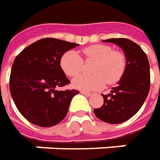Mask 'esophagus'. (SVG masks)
I'll list each match as a JSON object with an SVG mask.
<instances>
[{"mask_svg": "<svg viewBox=\"0 0 160 160\" xmlns=\"http://www.w3.org/2000/svg\"><path fill=\"white\" fill-rule=\"evenodd\" d=\"M80 93H81L82 95L86 96V97H91V96H92L91 93H89V92H86V91H80Z\"/></svg>", "mask_w": 160, "mask_h": 160, "instance_id": "esophagus-1", "label": "esophagus"}]
</instances>
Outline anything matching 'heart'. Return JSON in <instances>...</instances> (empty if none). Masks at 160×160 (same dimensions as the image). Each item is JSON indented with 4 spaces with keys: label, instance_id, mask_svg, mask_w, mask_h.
<instances>
[{
    "label": "heart",
    "instance_id": "heart-1",
    "mask_svg": "<svg viewBox=\"0 0 160 160\" xmlns=\"http://www.w3.org/2000/svg\"><path fill=\"white\" fill-rule=\"evenodd\" d=\"M82 53L86 61H96L92 72L94 75H79L72 81L73 88L81 91H94L102 88L108 84L118 82L123 76L127 66L124 54L113 51L108 45L96 44L85 48ZM64 73L70 77L79 74L83 67V60L76 51L64 53L60 61Z\"/></svg>",
    "mask_w": 160,
    "mask_h": 160
}]
</instances>
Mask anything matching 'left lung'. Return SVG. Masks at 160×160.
Returning <instances> with one entry per match:
<instances>
[{"instance_id": "obj_1", "label": "left lung", "mask_w": 160, "mask_h": 160, "mask_svg": "<svg viewBox=\"0 0 160 160\" xmlns=\"http://www.w3.org/2000/svg\"><path fill=\"white\" fill-rule=\"evenodd\" d=\"M118 45L125 54L127 66L118 85L111 94L102 95L103 104L94 110L99 119L119 124L131 118L142 106L150 90V63L142 48L125 38L102 41Z\"/></svg>"}]
</instances>
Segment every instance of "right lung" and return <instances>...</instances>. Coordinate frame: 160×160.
I'll return each mask as SVG.
<instances>
[{
	"mask_svg": "<svg viewBox=\"0 0 160 160\" xmlns=\"http://www.w3.org/2000/svg\"><path fill=\"white\" fill-rule=\"evenodd\" d=\"M77 43L44 38L25 48L15 58L9 90L19 112L31 123L48 128L58 124L68 112L78 90L56 88L70 83L60 65L65 52Z\"/></svg>",
	"mask_w": 160,
	"mask_h": 160,
	"instance_id": "1",
	"label": "right lung"
}]
</instances>
